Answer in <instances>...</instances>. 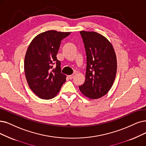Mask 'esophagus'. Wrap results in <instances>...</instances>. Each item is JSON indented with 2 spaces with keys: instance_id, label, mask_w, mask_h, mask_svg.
Wrapping results in <instances>:
<instances>
[{
  "instance_id": "1",
  "label": "esophagus",
  "mask_w": 146,
  "mask_h": 146,
  "mask_svg": "<svg viewBox=\"0 0 146 146\" xmlns=\"http://www.w3.org/2000/svg\"><path fill=\"white\" fill-rule=\"evenodd\" d=\"M68 77L69 79H72L74 77V75L72 74V75H68Z\"/></svg>"
}]
</instances>
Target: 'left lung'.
<instances>
[{
  "label": "left lung",
  "instance_id": "1",
  "mask_svg": "<svg viewBox=\"0 0 146 146\" xmlns=\"http://www.w3.org/2000/svg\"><path fill=\"white\" fill-rule=\"evenodd\" d=\"M84 43L87 68L80 92L90 100H96L109 92L117 72V57L112 44L96 32L80 31Z\"/></svg>",
  "mask_w": 146,
  "mask_h": 146
}]
</instances>
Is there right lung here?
I'll return each instance as SVG.
<instances>
[{"mask_svg":"<svg viewBox=\"0 0 146 146\" xmlns=\"http://www.w3.org/2000/svg\"><path fill=\"white\" fill-rule=\"evenodd\" d=\"M70 33L45 31L35 37L28 46L24 63L26 78L30 89L43 100L55 97L66 81L56 56L62 40ZM54 64L56 68L52 70Z\"/></svg>","mask_w":146,"mask_h":146,"instance_id":"right-lung-1","label":"right lung"}]
</instances>
